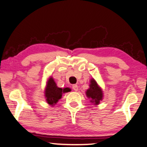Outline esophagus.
I'll list each match as a JSON object with an SVG mask.
<instances>
[{
    "label": "esophagus",
    "mask_w": 147,
    "mask_h": 147,
    "mask_svg": "<svg viewBox=\"0 0 147 147\" xmlns=\"http://www.w3.org/2000/svg\"><path fill=\"white\" fill-rule=\"evenodd\" d=\"M72 88H73V89L74 91H77L78 90V86L77 84H74L72 86Z\"/></svg>",
    "instance_id": "34e87169"
}]
</instances>
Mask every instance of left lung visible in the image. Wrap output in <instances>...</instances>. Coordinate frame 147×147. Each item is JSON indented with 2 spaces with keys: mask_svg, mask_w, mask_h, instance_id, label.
I'll use <instances>...</instances> for the list:
<instances>
[{
  "mask_svg": "<svg viewBox=\"0 0 147 147\" xmlns=\"http://www.w3.org/2000/svg\"><path fill=\"white\" fill-rule=\"evenodd\" d=\"M86 95L88 97L91 99V101L95 103V105L99 104V101L103 98V92L93 79L91 80L89 88L86 91Z\"/></svg>",
  "mask_w": 147,
  "mask_h": 147,
  "instance_id": "obj_1",
  "label": "left lung"
}]
</instances>
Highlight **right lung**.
Masks as SVG:
<instances>
[{
    "mask_svg": "<svg viewBox=\"0 0 147 147\" xmlns=\"http://www.w3.org/2000/svg\"><path fill=\"white\" fill-rule=\"evenodd\" d=\"M71 91L69 88H59L56 86L52 78L49 79L45 90V97L48 103L51 105H54L61 98L63 93Z\"/></svg>",
    "mask_w": 147,
    "mask_h": 147,
    "instance_id": "obj_1",
    "label": "right lung"
}]
</instances>
